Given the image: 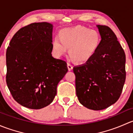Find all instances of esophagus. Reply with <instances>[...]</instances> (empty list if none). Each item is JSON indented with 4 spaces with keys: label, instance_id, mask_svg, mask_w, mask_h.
<instances>
[{
    "label": "esophagus",
    "instance_id": "1",
    "mask_svg": "<svg viewBox=\"0 0 133 133\" xmlns=\"http://www.w3.org/2000/svg\"><path fill=\"white\" fill-rule=\"evenodd\" d=\"M68 69H69V71H71L72 69H73V66L72 65V64H71L70 62H68Z\"/></svg>",
    "mask_w": 133,
    "mask_h": 133
}]
</instances>
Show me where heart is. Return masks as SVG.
I'll return each instance as SVG.
<instances>
[{"label":"heart","instance_id":"b5f03b06","mask_svg":"<svg viewBox=\"0 0 133 133\" xmlns=\"http://www.w3.org/2000/svg\"><path fill=\"white\" fill-rule=\"evenodd\" d=\"M101 43L98 31L80 25L64 28L59 32V37L52 41V48L57 57L68 52L76 61L84 62L96 53Z\"/></svg>","mask_w":133,"mask_h":133}]
</instances>
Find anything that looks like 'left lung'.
Returning <instances> with one entry per match:
<instances>
[{
	"mask_svg": "<svg viewBox=\"0 0 133 133\" xmlns=\"http://www.w3.org/2000/svg\"><path fill=\"white\" fill-rule=\"evenodd\" d=\"M101 43L83 65L73 68L76 96L84 107L102 110L119 99L125 81V55L116 35L107 25H98Z\"/></svg>",
	"mask_w": 133,
	"mask_h": 133,
	"instance_id": "obj_1",
	"label": "left lung"
}]
</instances>
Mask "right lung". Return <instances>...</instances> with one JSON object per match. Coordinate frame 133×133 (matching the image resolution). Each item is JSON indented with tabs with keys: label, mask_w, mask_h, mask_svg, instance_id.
Wrapping results in <instances>:
<instances>
[{
	"label": "right lung",
	"mask_w": 133,
	"mask_h": 133,
	"mask_svg": "<svg viewBox=\"0 0 133 133\" xmlns=\"http://www.w3.org/2000/svg\"><path fill=\"white\" fill-rule=\"evenodd\" d=\"M53 25L35 22L21 28L6 51V84L22 106L46 107L57 95L58 82L68 69L64 60L52 57Z\"/></svg>",
	"instance_id": "add662e5"
}]
</instances>
